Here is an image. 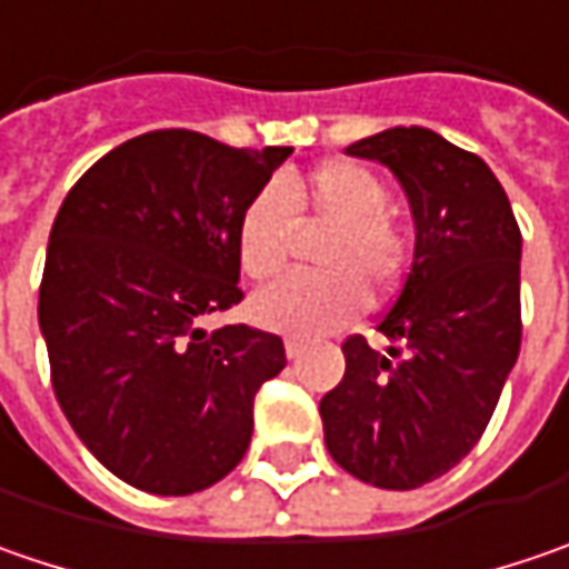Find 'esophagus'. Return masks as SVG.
<instances>
[{
    "label": "esophagus",
    "mask_w": 569,
    "mask_h": 569,
    "mask_svg": "<svg viewBox=\"0 0 569 569\" xmlns=\"http://www.w3.org/2000/svg\"><path fill=\"white\" fill-rule=\"evenodd\" d=\"M302 350H306V340H302V337H286V357L299 359L302 357Z\"/></svg>",
    "instance_id": "34e87169"
}]
</instances>
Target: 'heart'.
I'll return each instance as SVG.
<instances>
[{"label":"heart","instance_id":"1","mask_svg":"<svg viewBox=\"0 0 569 569\" xmlns=\"http://www.w3.org/2000/svg\"><path fill=\"white\" fill-rule=\"evenodd\" d=\"M296 222L331 226L318 273H289L254 292L251 318L283 333H321L366 309V286L391 289L408 263V236L388 212L382 178L359 161H325L309 174L263 184L238 216L236 254L251 280L286 263Z\"/></svg>","mask_w":569,"mask_h":569}]
</instances>
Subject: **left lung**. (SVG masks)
Listing matches in <instances>:
<instances>
[{
	"mask_svg": "<svg viewBox=\"0 0 569 569\" xmlns=\"http://www.w3.org/2000/svg\"><path fill=\"white\" fill-rule=\"evenodd\" d=\"M347 156L405 187L413 263L379 321L395 347L343 343L347 372L318 408L325 446L359 481L413 490L478 446L519 359L522 236L493 171L432 130H382Z\"/></svg>",
	"mask_w": 569,
	"mask_h": 569,
	"instance_id": "obj_1",
	"label": "left lung"
}]
</instances>
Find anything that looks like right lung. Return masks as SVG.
I'll return each instance as SVG.
<instances>
[{
	"instance_id": "1",
	"label": "right lung",
	"mask_w": 569,
	"mask_h": 569,
	"mask_svg": "<svg viewBox=\"0 0 569 569\" xmlns=\"http://www.w3.org/2000/svg\"><path fill=\"white\" fill-rule=\"evenodd\" d=\"M292 156L152 130L98 159L50 229L38 321L66 420L111 475L184 497L248 452L254 395L283 340L200 318L241 302L244 203Z\"/></svg>"
}]
</instances>
